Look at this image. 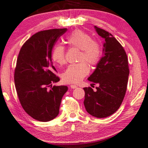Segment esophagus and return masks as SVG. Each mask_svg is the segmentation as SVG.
<instances>
[{"label": "esophagus", "instance_id": "obj_1", "mask_svg": "<svg viewBox=\"0 0 148 148\" xmlns=\"http://www.w3.org/2000/svg\"><path fill=\"white\" fill-rule=\"evenodd\" d=\"M70 87L71 88H77V86H76V85H73V84H71V86H70Z\"/></svg>", "mask_w": 148, "mask_h": 148}]
</instances>
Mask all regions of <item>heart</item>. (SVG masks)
<instances>
[{
  "label": "heart",
  "mask_w": 148,
  "mask_h": 148,
  "mask_svg": "<svg viewBox=\"0 0 148 148\" xmlns=\"http://www.w3.org/2000/svg\"><path fill=\"white\" fill-rule=\"evenodd\" d=\"M66 42L71 48L80 50L78 61L81 62L68 66L62 73L64 82L77 84L89 73V69L86 61L90 65H95L100 62L102 56V48L100 43L93 40L88 33L82 30H75L67 37ZM66 49L62 44L54 46L52 51V59L55 63L62 65L65 63Z\"/></svg>",
  "instance_id": "1"
}]
</instances>
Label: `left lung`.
<instances>
[{
  "label": "left lung",
  "mask_w": 148,
  "mask_h": 148,
  "mask_svg": "<svg viewBox=\"0 0 148 148\" xmlns=\"http://www.w3.org/2000/svg\"><path fill=\"white\" fill-rule=\"evenodd\" d=\"M95 28L105 43L101 60L88 78L99 86L96 91L91 87L84 88V105L88 114L102 119L112 115L121 107L125 95L130 69L122 45L111 33L96 26Z\"/></svg>",
  "instance_id": "left-lung-1"
}]
</instances>
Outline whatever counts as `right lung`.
<instances>
[{
	"label": "right lung",
	"instance_id": "1",
	"mask_svg": "<svg viewBox=\"0 0 148 148\" xmlns=\"http://www.w3.org/2000/svg\"><path fill=\"white\" fill-rule=\"evenodd\" d=\"M66 28L40 31L23 43L14 70L15 87L25 112L36 121L48 122L57 117L66 86L60 81L51 60L52 49ZM50 87V90L48 87Z\"/></svg>",
	"mask_w": 148,
	"mask_h": 148
}]
</instances>
